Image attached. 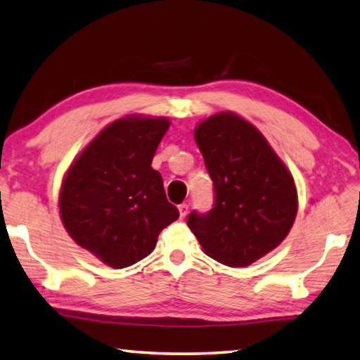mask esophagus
<instances>
[{
  "label": "esophagus",
  "instance_id": "esophagus-1",
  "mask_svg": "<svg viewBox=\"0 0 360 360\" xmlns=\"http://www.w3.org/2000/svg\"><path fill=\"white\" fill-rule=\"evenodd\" d=\"M188 210H189V207L186 203H181V205H179V211H180V217L181 219H185L186 217V214H188Z\"/></svg>",
  "mask_w": 360,
  "mask_h": 360
}]
</instances>
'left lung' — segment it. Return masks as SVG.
Returning <instances> with one entry per match:
<instances>
[{
  "label": "left lung",
  "instance_id": "1",
  "mask_svg": "<svg viewBox=\"0 0 360 360\" xmlns=\"http://www.w3.org/2000/svg\"><path fill=\"white\" fill-rule=\"evenodd\" d=\"M195 143L214 185L216 200L188 226L210 258L245 267L272 252L297 216L295 183L261 131L234 113L200 122Z\"/></svg>",
  "mask_w": 360,
  "mask_h": 360
}]
</instances>
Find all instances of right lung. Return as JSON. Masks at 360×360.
Instances as JSON below:
<instances>
[{"mask_svg":"<svg viewBox=\"0 0 360 360\" xmlns=\"http://www.w3.org/2000/svg\"><path fill=\"white\" fill-rule=\"evenodd\" d=\"M169 124L139 116L115 121L65 175L58 195L65 229L110 267H129L150 255L161 230L180 216L150 166Z\"/></svg>","mask_w":360,"mask_h":360,"instance_id":"right-lung-1","label":"right lung"}]
</instances>
